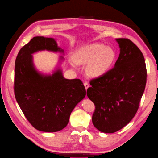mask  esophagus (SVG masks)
<instances>
[{
	"mask_svg": "<svg viewBox=\"0 0 158 158\" xmlns=\"http://www.w3.org/2000/svg\"><path fill=\"white\" fill-rule=\"evenodd\" d=\"M84 85H85V89H86V90L89 88V84H88V82H84Z\"/></svg>",
	"mask_w": 158,
	"mask_h": 158,
	"instance_id": "1",
	"label": "esophagus"
}]
</instances>
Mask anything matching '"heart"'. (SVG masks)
Listing matches in <instances>:
<instances>
[{
    "label": "heart",
    "instance_id": "b5f03b06",
    "mask_svg": "<svg viewBox=\"0 0 158 158\" xmlns=\"http://www.w3.org/2000/svg\"><path fill=\"white\" fill-rule=\"evenodd\" d=\"M113 48L101 43H92L78 49L74 54V61L78 64H88L87 72L89 76H102L109 71L115 61Z\"/></svg>",
    "mask_w": 158,
    "mask_h": 158
}]
</instances>
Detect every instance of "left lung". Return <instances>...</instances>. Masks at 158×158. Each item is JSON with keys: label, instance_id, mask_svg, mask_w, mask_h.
Returning a JSON list of instances; mask_svg holds the SVG:
<instances>
[{"label": "left lung", "instance_id": "8db88e82", "mask_svg": "<svg viewBox=\"0 0 158 158\" xmlns=\"http://www.w3.org/2000/svg\"><path fill=\"white\" fill-rule=\"evenodd\" d=\"M120 55L115 66L90 81L87 95L94 103L92 123L98 130L113 133L132 120L137 112L146 84L143 55L133 42L116 39Z\"/></svg>", "mask_w": 158, "mask_h": 158}]
</instances>
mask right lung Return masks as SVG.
Instances as JSON below:
<instances>
[{
    "label": "right lung",
    "mask_w": 158,
    "mask_h": 158,
    "mask_svg": "<svg viewBox=\"0 0 158 158\" xmlns=\"http://www.w3.org/2000/svg\"><path fill=\"white\" fill-rule=\"evenodd\" d=\"M47 50L64 52L52 38L36 36L21 48L15 60V96L25 117L36 130L55 132L68 124L71 113L84 99L86 90L79 79L64 77L61 69L52 74L37 71L33 54ZM63 56L59 61H63Z\"/></svg>",
    "instance_id": "add662e5"
}]
</instances>
